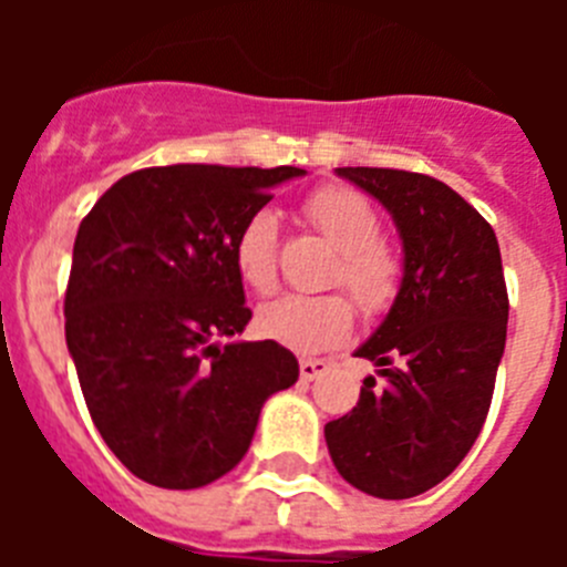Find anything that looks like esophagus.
<instances>
[{"label":"esophagus","mask_w":567,"mask_h":567,"mask_svg":"<svg viewBox=\"0 0 567 567\" xmlns=\"http://www.w3.org/2000/svg\"><path fill=\"white\" fill-rule=\"evenodd\" d=\"M329 363L320 358H303L300 360V380H315L327 372Z\"/></svg>","instance_id":"1"}]
</instances>
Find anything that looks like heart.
Here are the masks:
<instances>
[{
	"label": "heart",
	"instance_id": "obj_1",
	"mask_svg": "<svg viewBox=\"0 0 567 567\" xmlns=\"http://www.w3.org/2000/svg\"><path fill=\"white\" fill-rule=\"evenodd\" d=\"M303 213L338 252L332 284H343L369 318L392 307L403 287V260L383 238L380 218L363 195L349 187H320L303 202ZM233 260L252 292L278 287V218L258 209L235 235ZM343 292L280 295L258 309L255 327L264 338L298 354H318L343 343L354 329V303Z\"/></svg>",
	"mask_w": 567,
	"mask_h": 567
}]
</instances>
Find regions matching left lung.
Instances as JSON below:
<instances>
[{"instance_id":"8db88e82","label":"left lung","mask_w":567,"mask_h":567,"mask_svg":"<svg viewBox=\"0 0 567 567\" xmlns=\"http://www.w3.org/2000/svg\"><path fill=\"white\" fill-rule=\"evenodd\" d=\"M374 195L403 240V287L358 358L378 365L352 412L327 423L346 483L409 499L443 483L480 437L508 332L497 235L432 175L338 167Z\"/></svg>"}]
</instances>
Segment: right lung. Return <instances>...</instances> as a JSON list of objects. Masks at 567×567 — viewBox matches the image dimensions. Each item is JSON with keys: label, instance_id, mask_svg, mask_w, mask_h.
I'll list each match as a JSON object with an SVG mask.
<instances>
[{"label": "right lung", "instance_id": "obj_1", "mask_svg": "<svg viewBox=\"0 0 567 567\" xmlns=\"http://www.w3.org/2000/svg\"><path fill=\"white\" fill-rule=\"evenodd\" d=\"M300 167L173 164L124 175L73 244L64 338L110 452L158 488H202L252 443L260 405L298 380V360L244 332L252 312L235 235Z\"/></svg>", "mask_w": 567, "mask_h": 567}]
</instances>
